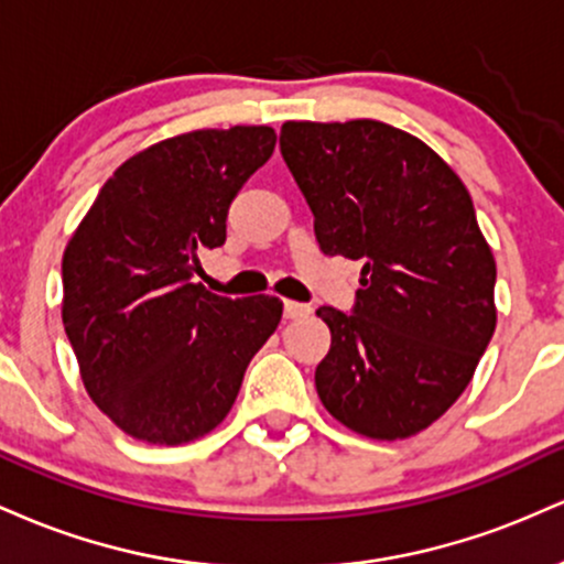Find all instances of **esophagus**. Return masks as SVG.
I'll list each match as a JSON object with an SVG mask.
<instances>
[{
    "label": "esophagus",
    "instance_id": "34e87169",
    "mask_svg": "<svg viewBox=\"0 0 564 564\" xmlns=\"http://www.w3.org/2000/svg\"><path fill=\"white\" fill-rule=\"evenodd\" d=\"M310 313V304H302V302H294V300H283V318L294 321V318H302V315Z\"/></svg>",
    "mask_w": 564,
    "mask_h": 564
}]
</instances>
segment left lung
<instances>
[{"label": "left lung", "mask_w": 564, "mask_h": 564, "mask_svg": "<svg viewBox=\"0 0 564 564\" xmlns=\"http://www.w3.org/2000/svg\"><path fill=\"white\" fill-rule=\"evenodd\" d=\"M281 153L328 257L360 260L352 313L318 307L332 349L315 390L336 422L403 440L467 390L496 332V260L469 191L403 129L286 121Z\"/></svg>", "instance_id": "left-lung-1"}]
</instances>
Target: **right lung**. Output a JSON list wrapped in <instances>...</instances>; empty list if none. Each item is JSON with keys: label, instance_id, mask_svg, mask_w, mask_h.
Wrapping results in <instances>:
<instances>
[{"label": "right lung", "instance_id": "obj_1", "mask_svg": "<svg viewBox=\"0 0 564 564\" xmlns=\"http://www.w3.org/2000/svg\"><path fill=\"white\" fill-rule=\"evenodd\" d=\"M270 127L196 129L127 159L63 251V326L93 403L153 445L204 437L281 323L278 296L228 300L193 281L225 243L246 180L273 156Z\"/></svg>", "mask_w": 564, "mask_h": 564}]
</instances>
